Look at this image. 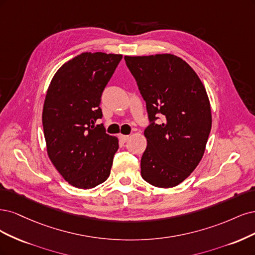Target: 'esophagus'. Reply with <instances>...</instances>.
<instances>
[{
    "label": "esophagus",
    "instance_id": "obj_1",
    "mask_svg": "<svg viewBox=\"0 0 255 255\" xmlns=\"http://www.w3.org/2000/svg\"><path fill=\"white\" fill-rule=\"evenodd\" d=\"M119 137H120V139H121V141L122 142H127L128 141V139H129V135H124V134H120L119 135Z\"/></svg>",
    "mask_w": 255,
    "mask_h": 255
}]
</instances>
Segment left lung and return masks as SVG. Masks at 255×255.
Returning <instances> with one entry per match:
<instances>
[{"mask_svg": "<svg viewBox=\"0 0 255 255\" xmlns=\"http://www.w3.org/2000/svg\"><path fill=\"white\" fill-rule=\"evenodd\" d=\"M125 61L148 113L141 175L153 186H176L204 153L212 127L207 91L195 71L175 55L126 56Z\"/></svg>", "mask_w": 255, "mask_h": 255, "instance_id": "8db88e82", "label": "left lung"}]
</instances>
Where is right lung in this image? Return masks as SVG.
Returning <instances> with one entry per match:
<instances>
[{
  "label": "right lung",
  "mask_w": 255,
  "mask_h": 255,
  "mask_svg": "<svg viewBox=\"0 0 255 255\" xmlns=\"http://www.w3.org/2000/svg\"><path fill=\"white\" fill-rule=\"evenodd\" d=\"M123 56L83 53L57 71L45 96L42 124L47 153L71 185L88 190L110 175L119 139L106 133L100 107Z\"/></svg>",
  "instance_id": "right-lung-1"
}]
</instances>
